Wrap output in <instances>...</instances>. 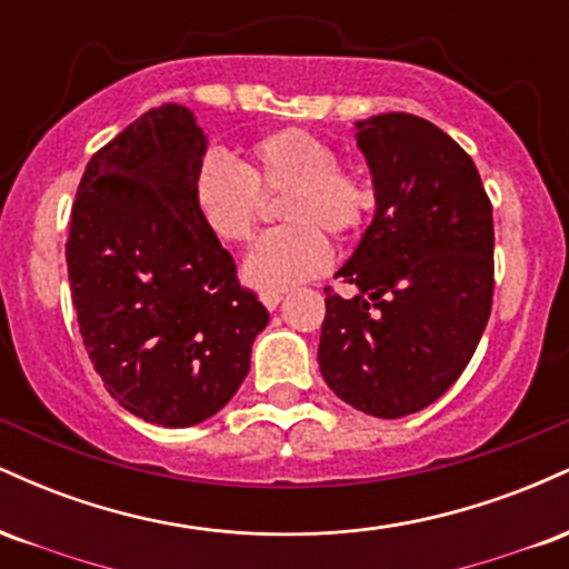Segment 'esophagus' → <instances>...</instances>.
Returning <instances> with one entry per match:
<instances>
[{
  "mask_svg": "<svg viewBox=\"0 0 569 569\" xmlns=\"http://www.w3.org/2000/svg\"><path fill=\"white\" fill-rule=\"evenodd\" d=\"M280 299H283V293H272V291H267V293H262V302H264V307L267 310H276V307L280 305Z\"/></svg>",
  "mask_w": 569,
  "mask_h": 569,
  "instance_id": "obj_1",
  "label": "esophagus"
}]
</instances>
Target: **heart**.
Returning <instances> with one entry per match:
<instances>
[{"label":"heart","mask_w":569,"mask_h":569,"mask_svg":"<svg viewBox=\"0 0 569 569\" xmlns=\"http://www.w3.org/2000/svg\"><path fill=\"white\" fill-rule=\"evenodd\" d=\"M286 227L262 234L243 262V278L259 291H286L321 276L331 248L321 232L352 238L375 213V184L339 162L335 143L302 128H283L253 141L246 168L208 154L194 176V208L224 243H246L262 217V192H282Z\"/></svg>","instance_id":"b5f03b06"}]
</instances>
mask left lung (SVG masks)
I'll return each mask as SVG.
<instances>
[{"label": "left lung", "instance_id": "1", "mask_svg": "<svg viewBox=\"0 0 569 569\" xmlns=\"http://www.w3.org/2000/svg\"><path fill=\"white\" fill-rule=\"evenodd\" d=\"M377 211L326 286L318 363L345 403L396 420L426 409L471 361L492 310L495 230L473 160L422 117L356 122Z\"/></svg>", "mask_w": 569, "mask_h": 569}]
</instances>
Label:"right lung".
<instances>
[{
    "label": "right lung",
    "mask_w": 569,
    "mask_h": 569,
    "mask_svg": "<svg viewBox=\"0 0 569 569\" xmlns=\"http://www.w3.org/2000/svg\"><path fill=\"white\" fill-rule=\"evenodd\" d=\"M202 154L194 114L162 103L90 158L71 208L67 264L84 350L109 396L162 428L217 415L270 321L194 208Z\"/></svg>",
    "instance_id": "obj_1"
}]
</instances>
